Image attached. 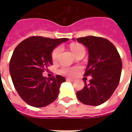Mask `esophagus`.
<instances>
[{
    "label": "esophagus",
    "mask_w": 132,
    "mask_h": 132,
    "mask_svg": "<svg viewBox=\"0 0 132 132\" xmlns=\"http://www.w3.org/2000/svg\"><path fill=\"white\" fill-rule=\"evenodd\" d=\"M66 80H68V81H70V82H73V81H74L73 79H72V78H66Z\"/></svg>",
    "instance_id": "1"
}]
</instances>
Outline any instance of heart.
<instances>
[{
    "instance_id": "obj_1",
    "label": "heart",
    "mask_w": 132,
    "mask_h": 132,
    "mask_svg": "<svg viewBox=\"0 0 132 132\" xmlns=\"http://www.w3.org/2000/svg\"><path fill=\"white\" fill-rule=\"evenodd\" d=\"M70 48L75 56L78 54L80 52H85V49H84L83 46L80 44H72L70 46ZM61 52V48L60 46H58L53 50L52 53V59L53 61H56L57 60L59 55H60ZM78 70V68H66V67H64V68L61 69L59 70V72L61 74L67 75V76H73L76 74Z\"/></svg>"
}]
</instances>
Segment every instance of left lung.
<instances>
[{
  "label": "left lung",
  "instance_id": "8db88e82",
  "mask_svg": "<svg viewBox=\"0 0 132 132\" xmlns=\"http://www.w3.org/2000/svg\"><path fill=\"white\" fill-rule=\"evenodd\" d=\"M76 40L88 49V63L84 76H92L76 95L83 104L97 106L106 102L119 85L122 59L116 47L107 39L88 36Z\"/></svg>",
  "mask_w": 132,
  "mask_h": 132
}]
</instances>
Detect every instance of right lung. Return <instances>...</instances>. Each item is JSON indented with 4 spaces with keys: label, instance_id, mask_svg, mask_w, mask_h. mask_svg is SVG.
<instances>
[{
    "label": "right lung",
    "instance_id": "obj_1",
    "mask_svg": "<svg viewBox=\"0 0 132 132\" xmlns=\"http://www.w3.org/2000/svg\"><path fill=\"white\" fill-rule=\"evenodd\" d=\"M68 38L50 39L32 36L19 44L10 59L9 70L15 88L28 105L42 108L56 99L65 78L56 75L46 78L43 72L52 65V53Z\"/></svg>",
    "mask_w": 132,
    "mask_h": 132
}]
</instances>
